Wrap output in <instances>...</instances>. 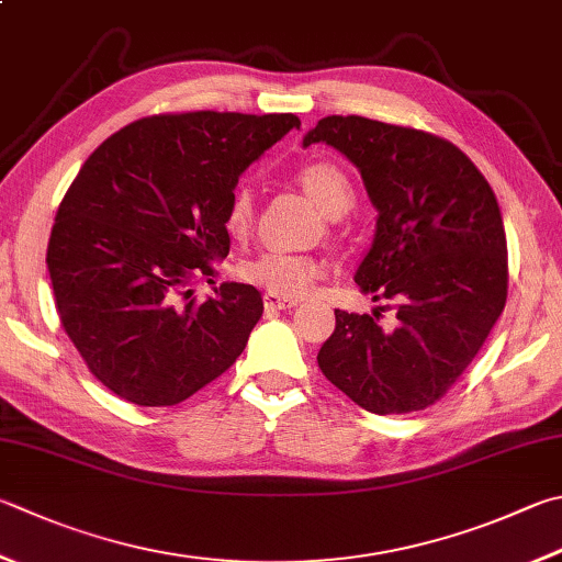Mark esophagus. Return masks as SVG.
<instances>
[{"label":"esophagus","mask_w":562,"mask_h":562,"mask_svg":"<svg viewBox=\"0 0 562 562\" xmlns=\"http://www.w3.org/2000/svg\"><path fill=\"white\" fill-rule=\"evenodd\" d=\"M299 305V301L293 299H283V295L279 293H263V308H267V313H277V311H291Z\"/></svg>","instance_id":"obj_1"}]
</instances>
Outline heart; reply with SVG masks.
Here are the masks:
<instances>
[{
    "label": "heart",
    "mask_w": 562,
    "mask_h": 562,
    "mask_svg": "<svg viewBox=\"0 0 562 562\" xmlns=\"http://www.w3.org/2000/svg\"><path fill=\"white\" fill-rule=\"evenodd\" d=\"M299 181L323 207L325 215L342 217L355 203V188L349 178L333 164H308L301 168ZM254 222V195L249 188H237L229 198L225 227L232 237H247ZM325 261L313 254L291 251L281 247L261 249L254 257L239 263V277L257 283L271 293L285 299H301L308 295L315 283L323 279Z\"/></svg>",
    "instance_id": "heart-1"
}]
</instances>
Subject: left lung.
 I'll list each match as a JSON object with an SVG mask.
<instances>
[{"label": "left lung", "mask_w": 562, "mask_h": 562, "mask_svg": "<svg viewBox=\"0 0 562 562\" xmlns=\"http://www.w3.org/2000/svg\"><path fill=\"white\" fill-rule=\"evenodd\" d=\"M327 144L362 173L376 232L355 281L372 315L335 311L317 352L333 384L379 416L436 404L480 352L509 283L494 190L448 139L367 116H325L303 146ZM394 310L389 322L383 313Z\"/></svg>", "instance_id": "1"}]
</instances>
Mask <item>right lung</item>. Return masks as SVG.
I'll return each mask as SVG.
<instances>
[{
  "mask_svg": "<svg viewBox=\"0 0 562 562\" xmlns=\"http://www.w3.org/2000/svg\"><path fill=\"white\" fill-rule=\"evenodd\" d=\"M295 114L183 112L126 124L82 164L50 229L60 325L94 379L136 406H176L235 364L263 313L247 283H215L239 176Z\"/></svg>",
  "mask_w": 562,
  "mask_h": 562,
  "instance_id": "1",
  "label": "right lung"
}]
</instances>
